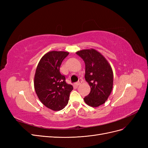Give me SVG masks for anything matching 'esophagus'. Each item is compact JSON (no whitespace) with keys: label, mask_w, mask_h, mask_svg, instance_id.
<instances>
[{"label":"esophagus","mask_w":148,"mask_h":148,"mask_svg":"<svg viewBox=\"0 0 148 148\" xmlns=\"http://www.w3.org/2000/svg\"><path fill=\"white\" fill-rule=\"evenodd\" d=\"M82 82H83V81H82V79H79L78 82L77 83V86H79V85H80V84H81L82 83Z\"/></svg>","instance_id":"esophagus-1"}]
</instances>
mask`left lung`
Returning <instances> with one entry per match:
<instances>
[{"label":"left lung","instance_id":"obj_1","mask_svg":"<svg viewBox=\"0 0 148 148\" xmlns=\"http://www.w3.org/2000/svg\"><path fill=\"white\" fill-rule=\"evenodd\" d=\"M76 53L85 63V79L91 88L89 95L84 98L86 104L99 107L108 99L113 88V71L110 64L95 49H83Z\"/></svg>","mask_w":148,"mask_h":148}]
</instances>
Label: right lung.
<instances>
[{
    "label": "right lung",
    "mask_w": 148,
    "mask_h": 148,
    "mask_svg": "<svg viewBox=\"0 0 148 148\" xmlns=\"http://www.w3.org/2000/svg\"><path fill=\"white\" fill-rule=\"evenodd\" d=\"M69 52L52 51L44 54L39 62L34 78L36 93L42 104L54 111L63 109L69 100L72 85L65 82L60 73L62 61Z\"/></svg>",
    "instance_id": "add662e5"
}]
</instances>
